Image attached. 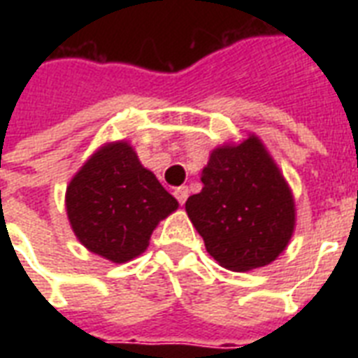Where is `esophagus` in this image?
Returning <instances> with one entry per match:
<instances>
[{
    "mask_svg": "<svg viewBox=\"0 0 358 358\" xmlns=\"http://www.w3.org/2000/svg\"><path fill=\"white\" fill-rule=\"evenodd\" d=\"M174 196H176V201H178L180 204H184V202L187 201V196H189V189H187L185 185H180V187L174 189Z\"/></svg>",
    "mask_w": 358,
    "mask_h": 358,
    "instance_id": "esophagus-1",
    "label": "esophagus"
}]
</instances>
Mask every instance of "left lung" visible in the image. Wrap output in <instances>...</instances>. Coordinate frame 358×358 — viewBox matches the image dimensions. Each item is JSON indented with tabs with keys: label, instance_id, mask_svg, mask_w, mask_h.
<instances>
[{
	"label": "left lung",
	"instance_id": "8db88e82",
	"mask_svg": "<svg viewBox=\"0 0 358 358\" xmlns=\"http://www.w3.org/2000/svg\"><path fill=\"white\" fill-rule=\"evenodd\" d=\"M201 182L185 212L219 266L250 271L282 255L295 229L294 193L258 135L213 148Z\"/></svg>",
	"mask_w": 358,
	"mask_h": 358
}]
</instances>
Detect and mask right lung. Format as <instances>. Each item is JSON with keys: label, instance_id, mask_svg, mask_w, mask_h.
Here are the masks:
<instances>
[{"label": "right lung", "instance_id": "1", "mask_svg": "<svg viewBox=\"0 0 358 358\" xmlns=\"http://www.w3.org/2000/svg\"><path fill=\"white\" fill-rule=\"evenodd\" d=\"M64 206L76 238L113 264L143 255L178 201L143 167L128 141L103 143L66 185Z\"/></svg>", "mask_w": 358, "mask_h": 358}]
</instances>
